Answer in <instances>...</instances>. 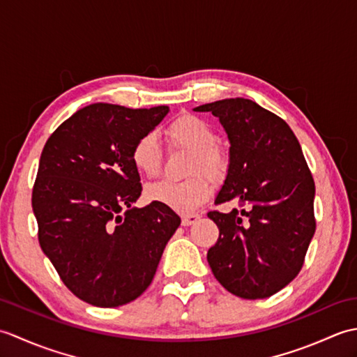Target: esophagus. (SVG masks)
<instances>
[{
  "label": "esophagus",
  "instance_id": "34e87169",
  "mask_svg": "<svg viewBox=\"0 0 357 357\" xmlns=\"http://www.w3.org/2000/svg\"><path fill=\"white\" fill-rule=\"evenodd\" d=\"M201 216L199 215H196V213H187V215H183V225H185V227H188V225H193L196 221H198Z\"/></svg>",
  "mask_w": 357,
  "mask_h": 357
}]
</instances>
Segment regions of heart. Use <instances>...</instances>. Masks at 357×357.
Segmentation results:
<instances>
[{
    "label": "heart",
    "instance_id": "1",
    "mask_svg": "<svg viewBox=\"0 0 357 357\" xmlns=\"http://www.w3.org/2000/svg\"><path fill=\"white\" fill-rule=\"evenodd\" d=\"M167 138L179 147L193 151L188 172L195 176L184 181L164 179L150 185L147 196L150 201L161 204L178 213H192L213 193V184L208 177L221 179L229 170V156L218 144V133L210 123L201 116H178L167 127ZM130 159L136 170L147 178H155L161 172L162 151L153 133H146L135 141L130 150ZM207 172L209 176L199 174Z\"/></svg>",
    "mask_w": 357,
    "mask_h": 357
}]
</instances>
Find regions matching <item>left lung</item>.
Returning a JSON list of instances; mask_svg holds the SVG:
<instances>
[{"mask_svg": "<svg viewBox=\"0 0 357 357\" xmlns=\"http://www.w3.org/2000/svg\"><path fill=\"white\" fill-rule=\"evenodd\" d=\"M195 110L213 113L230 139L229 173L215 204L245 207L207 213L219 229L210 268L234 296L270 298L299 275L316 230L312 172L291 128L255 101L230 98Z\"/></svg>", "mask_w": 357, "mask_h": 357, "instance_id": "1", "label": "left lung"}]
</instances>
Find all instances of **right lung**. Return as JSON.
Here are the masks:
<instances>
[{
    "instance_id": "1",
    "label": "right lung",
    "mask_w": 357,
    "mask_h": 357,
    "mask_svg": "<svg viewBox=\"0 0 357 357\" xmlns=\"http://www.w3.org/2000/svg\"><path fill=\"white\" fill-rule=\"evenodd\" d=\"M167 113V105L90 104L43 149L32 190L38 241L64 285L87 304L119 307L146 291L181 224L158 202L132 207L142 192L132 146Z\"/></svg>"
}]
</instances>
